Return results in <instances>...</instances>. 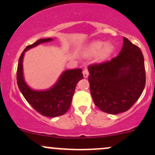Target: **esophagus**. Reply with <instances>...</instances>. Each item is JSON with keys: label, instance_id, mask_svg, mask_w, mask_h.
Segmentation results:
<instances>
[{"label": "esophagus", "instance_id": "34e87169", "mask_svg": "<svg viewBox=\"0 0 155 155\" xmlns=\"http://www.w3.org/2000/svg\"><path fill=\"white\" fill-rule=\"evenodd\" d=\"M83 77L85 78H87L88 77L89 75V72H88V70H87V69H85V70L83 71Z\"/></svg>", "mask_w": 155, "mask_h": 155}]
</instances>
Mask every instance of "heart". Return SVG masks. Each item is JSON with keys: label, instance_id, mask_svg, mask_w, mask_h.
<instances>
[{"label": "heart", "instance_id": "heart-1", "mask_svg": "<svg viewBox=\"0 0 155 155\" xmlns=\"http://www.w3.org/2000/svg\"><path fill=\"white\" fill-rule=\"evenodd\" d=\"M114 51V47L111 43L105 44L102 41H93L87 46L86 52L89 56H95L99 60H105L108 59Z\"/></svg>", "mask_w": 155, "mask_h": 155}]
</instances>
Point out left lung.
I'll return each instance as SVG.
<instances>
[{
  "mask_svg": "<svg viewBox=\"0 0 155 155\" xmlns=\"http://www.w3.org/2000/svg\"><path fill=\"white\" fill-rule=\"evenodd\" d=\"M87 68L93 100L104 112L117 114L127 111L144 91V56L141 49L126 37L117 57Z\"/></svg>",
  "mask_w": 155,
  "mask_h": 155,
  "instance_id": "1",
  "label": "left lung"
}]
</instances>
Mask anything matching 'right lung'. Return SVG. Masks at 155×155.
<instances>
[{
  "label": "right lung",
  "mask_w": 155,
  "mask_h": 155,
  "mask_svg": "<svg viewBox=\"0 0 155 155\" xmlns=\"http://www.w3.org/2000/svg\"><path fill=\"white\" fill-rule=\"evenodd\" d=\"M51 40V38L41 39L25 48L19 57L16 80L20 91L34 109L42 116L57 117L65 114L71 106L76 85L83 78L82 69L65 70L54 86L47 91H34L30 88L25 83L23 75L22 63L25 51Z\"/></svg>",
  "instance_id": "obj_1"
}]
</instances>
